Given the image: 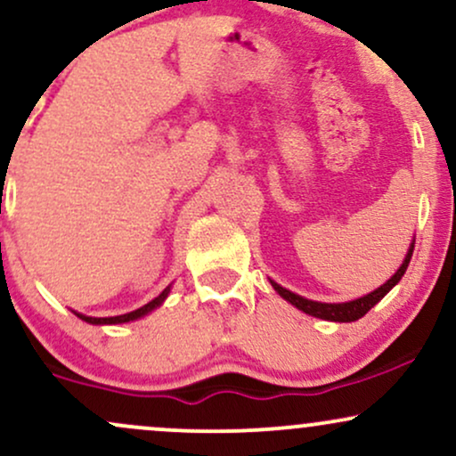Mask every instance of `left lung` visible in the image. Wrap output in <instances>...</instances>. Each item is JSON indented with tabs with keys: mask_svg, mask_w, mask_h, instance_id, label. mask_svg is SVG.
Masks as SVG:
<instances>
[{
	"mask_svg": "<svg viewBox=\"0 0 456 456\" xmlns=\"http://www.w3.org/2000/svg\"><path fill=\"white\" fill-rule=\"evenodd\" d=\"M413 244H416V238L411 240L410 248H407V255L405 259H403L401 268L395 272V274L390 276L388 281L384 282V285H379L378 289L370 291V294H366L362 297H355V300H349V302H317V300H308V297H302L294 294V291L285 289V287H281L279 282H274L270 279L272 287H274V291L279 294L282 300H287L289 305H294L297 311L306 313V315L311 317H319V319H326V322H338V323H349V322H355V319L364 317L366 313L370 311L378 302L384 297L392 287L396 285L403 279V274H405L407 265H410V259H411V253H413Z\"/></svg>",
	"mask_w": 456,
	"mask_h": 456,
	"instance_id": "left-lung-1",
	"label": "left lung"
}]
</instances>
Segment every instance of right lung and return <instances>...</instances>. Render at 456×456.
Masks as SVG:
<instances>
[{"label": "right lung", "mask_w": 456, "mask_h": 456, "mask_svg": "<svg viewBox=\"0 0 456 456\" xmlns=\"http://www.w3.org/2000/svg\"><path fill=\"white\" fill-rule=\"evenodd\" d=\"M169 291H171V285L167 287V289L162 291L160 296H156L154 300L148 302V305H143L141 308H137V311L124 313V315H115V317H87V315H83V313H77V311H75V315H77L78 319H83V322L92 323V326H115V323H128V322H134V319L145 317V315H148V313L154 311V308H159V306L162 305V302L167 300V296H169Z\"/></svg>", "instance_id": "obj_1"}]
</instances>
